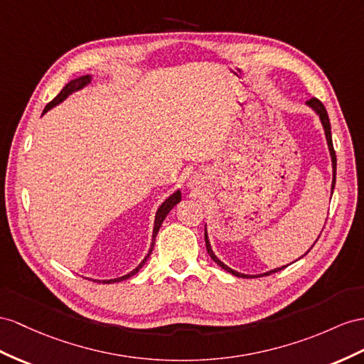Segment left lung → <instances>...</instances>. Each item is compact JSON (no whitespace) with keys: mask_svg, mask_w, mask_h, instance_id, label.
Listing matches in <instances>:
<instances>
[{"mask_svg":"<svg viewBox=\"0 0 364 364\" xmlns=\"http://www.w3.org/2000/svg\"><path fill=\"white\" fill-rule=\"evenodd\" d=\"M306 105L309 106L316 115H318V118H320V121H321V126H323V130H324V135H326V141H328V149H329V154H331V161H332V186H331V193L333 192V188H335V175H337V156H335V151H333V144H332V135H331V121H329V117H328V112H326V107L323 106V102L320 101V100H316V98H311L309 101H306ZM204 240H206V249H208V254L210 255V258L213 259V262H215L220 267H223L225 269V271H228V272H230L232 275H235V277H241V278H252V277H266V275H271V274H275V272H278V271H282V269H284L286 266H282V267H277V269H272V271H267V272H264V274H258V275H247V274H241V272H237V271H234V269H230L229 266H226L225 263L221 262V259L213 254V250H212V246H210V241H209V237H208V229L204 228ZM315 243H316V240H315ZM314 243V245H315ZM311 250V249H309ZM309 250H307V252H309ZM306 252V254H307ZM304 254V255H306ZM303 255V257H304ZM289 266V264H287Z\"/></svg>","mask_w":364,"mask_h":364,"instance_id":"8db88e82","label":"left lung"}]
</instances>
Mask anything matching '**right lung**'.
Instances as JSON below:
<instances>
[{
    "label": "right lung",
    "mask_w": 364,
    "mask_h": 364,
    "mask_svg": "<svg viewBox=\"0 0 364 364\" xmlns=\"http://www.w3.org/2000/svg\"><path fill=\"white\" fill-rule=\"evenodd\" d=\"M90 80H92V75H82V77H78V78H73V80H70L66 86L63 87V90L58 93L57 97H55L48 106L44 107V110H43V115L46 114V112H49L52 107H55V106H58L60 102H63L64 100H66L69 95H72L73 92H77V90H81L82 87H86L89 82H90ZM181 201V192H180V189L178 191H175L171 197H167L163 203H161V206L158 208V210H156V213H155V221H154V232H152V243H151V249H149V252H147V255L144 257V259L141 263H139L134 271H130L129 274H126V275H123V277H118V278H112V279H93V282H98V283H118V282H123V279H127V278H130L132 275H135L139 269H141L143 266H144V263L147 262V258L151 257V254H152V249H154V245H155V237H156V234H158V230H160V228H161V225H163V221H164V218L167 217V213H169L176 204H178Z\"/></svg>",
    "instance_id": "right-lung-1"
}]
</instances>
